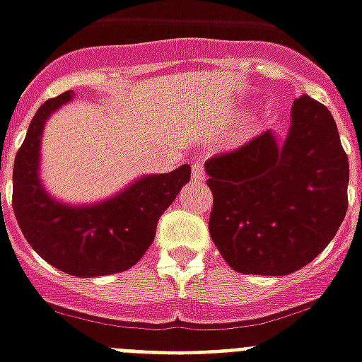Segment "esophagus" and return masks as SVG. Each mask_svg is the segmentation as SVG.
Returning <instances> with one entry per match:
<instances>
[{
	"label": "esophagus",
	"instance_id": "esophagus-1",
	"mask_svg": "<svg viewBox=\"0 0 362 362\" xmlns=\"http://www.w3.org/2000/svg\"><path fill=\"white\" fill-rule=\"evenodd\" d=\"M191 178L195 182L204 180V167H202V161H195L193 163V173H191Z\"/></svg>",
	"mask_w": 362,
	"mask_h": 362
}]
</instances>
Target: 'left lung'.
I'll return each instance as SVG.
<instances>
[{
  "label": "left lung",
  "instance_id": "obj_1",
  "mask_svg": "<svg viewBox=\"0 0 362 362\" xmlns=\"http://www.w3.org/2000/svg\"><path fill=\"white\" fill-rule=\"evenodd\" d=\"M284 139L267 130L204 163L210 236L232 269L281 277L313 262L348 210V156L333 115L303 95Z\"/></svg>",
  "mask_w": 362,
  "mask_h": 362
}]
</instances>
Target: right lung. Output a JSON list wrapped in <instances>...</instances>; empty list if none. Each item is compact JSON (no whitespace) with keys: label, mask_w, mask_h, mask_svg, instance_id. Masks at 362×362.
<instances>
[{"label":"right lung","mask_w":362,"mask_h":362,"mask_svg":"<svg viewBox=\"0 0 362 362\" xmlns=\"http://www.w3.org/2000/svg\"><path fill=\"white\" fill-rule=\"evenodd\" d=\"M72 90L44 102L35 113L13 171V208L20 230L40 257L74 277H100L130 269L156 236L161 214L171 206L191 167L145 175L110 199L66 204L40 180V139L46 120L70 102Z\"/></svg>","instance_id":"add662e5"}]
</instances>
